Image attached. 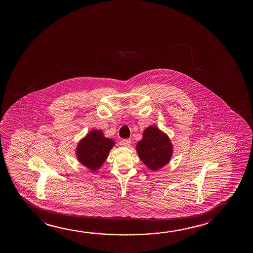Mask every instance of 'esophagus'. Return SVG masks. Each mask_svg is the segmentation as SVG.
<instances>
[{
	"mask_svg": "<svg viewBox=\"0 0 253 253\" xmlns=\"http://www.w3.org/2000/svg\"><path fill=\"white\" fill-rule=\"evenodd\" d=\"M122 143H123V145L125 146V147L128 148L131 144V140L130 139H124Z\"/></svg>",
	"mask_w": 253,
	"mask_h": 253,
	"instance_id": "esophagus-1",
	"label": "esophagus"
}]
</instances>
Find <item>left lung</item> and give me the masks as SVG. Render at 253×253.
Segmentation results:
<instances>
[{
  "label": "left lung",
  "instance_id": "left-lung-1",
  "mask_svg": "<svg viewBox=\"0 0 253 253\" xmlns=\"http://www.w3.org/2000/svg\"><path fill=\"white\" fill-rule=\"evenodd\" d=\"M140 159L154 171L169 163L173 145L169 137L156 126H149L143 131L142 139L136 144Z\"/></svg>",
  "mask_w": 253,
  "mask_h": 253
}]
</instances>
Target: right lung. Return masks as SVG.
Segmentation results:
<instances>
[{"label":"right lung","mask_w":253,"mask_h":253,"mask_svg":"<svg viewBox=\"0 0 253 253\" xmlns=\"http://www.w3.org/2000/svg\"><path fill=\"white\" fill-rule=\"evenodd\" d=\"M114 145L113 140L104 137L100 130L93 129L79 142L77 158L82 165L95 172L103 165Z\"/></svg>","instance_id":"add662e5"}]
</instances>
